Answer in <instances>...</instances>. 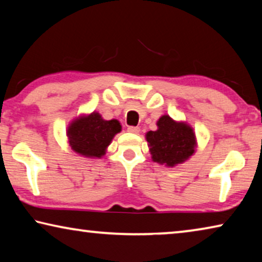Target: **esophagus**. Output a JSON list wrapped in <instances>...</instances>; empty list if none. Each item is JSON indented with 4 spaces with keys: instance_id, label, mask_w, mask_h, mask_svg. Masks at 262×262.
I'll use <instances>...</instances> for the list:
<instances>
[{
    "instance_id": "34e87169",
    "label": "esophagus",
    "mask_w": 262,
    "mask_h": 262,
    "mask_svg": "<svg viewBox=\"0 0 262 262\" xmlns=\"http://www.w3.org/2000/svg\"><path fill=\"white\" fill-rule=\"evenodd\" d=\"M127 130L129 133H133V134H139L140 132V128L139 127H135V126H129L127 128Z\"/></svg>"
}]
</instances>
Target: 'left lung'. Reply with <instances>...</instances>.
I'll list each match as a JSON object with an SVG mask.
<instances>
[{"instance_id": "1", "label": "left lung", "mask_w": 262, "mask_h": 262, "mask_svg": "<svg viewBox=\"0 0 262 262\" xmlns=\"http://www.w3.org/2000/svg\"><path fill=\"white\" fill-rule=\"evenodd\" d=\"M157 126V130L147 133L154 162L174 166L192 156L196 145L192 128L184 122H176L168 115H163Z\"/></svg>"}]
</instances>
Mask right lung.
Masks as SVG:
<instances>
[{
  "mask_svg": "<svg viewBox=\"0 0 262 262\" xmlns=\"http://www.w3.org/2000/svg\"><path fill=\"white\" fill-rule=\"evenodd\" d=\"M121 130L118 120L106 121L99 113L78 118L68 127L69 144L75 152L85 157H101L115 134Z\"/></svg>",
  "mask_w": 262,
  "mask_h": 262,
  "instance_id": "add662e5",
  "label": "right lung"
}]
</instances>
